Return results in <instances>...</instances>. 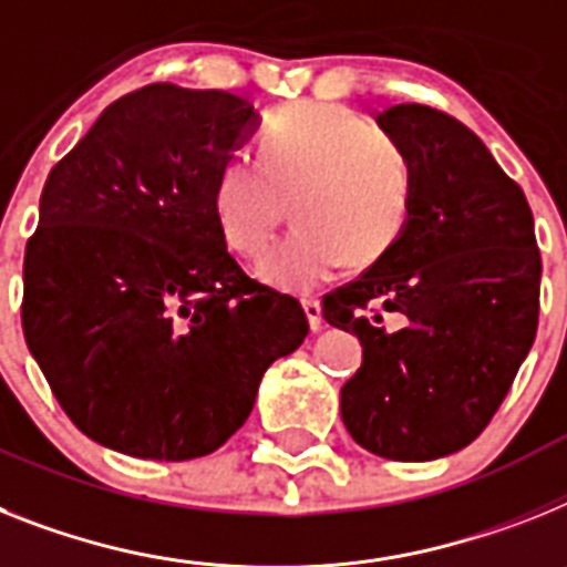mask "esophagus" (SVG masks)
<instances>
[{
  "instance_id": "obj_1",
  "label": "esophagus",
  "mask_w": 567,
  "mask_h": 567,
  "mask_svg": "<svg viewBox=\"0 0 567 567\" xmlns=\"http://www.w3.org/2000/svg\"><path fill=\"white\" fill-rule=\"evenodd\" d=\"M302 308H306V317H308V326L311 331H320L322 328V306L317 299H302Z\"/></svg>"
}]
</instances>
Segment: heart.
Segmentation results:
<instances>
[{
  "instance_id": "b5f03b06",
  "label": "heart",
  "mask_w": 567,
  "mask_h": 567,
  "mask_svg": "<svg viewBox=\"0 0 567 567\" xmlns=\"http://www.w3.org/2000/svg\"><path fill=\"white\" fill-rule=\"evenodd\" d=\"M415 173L406 152L346 106L299 103L274 114L259 158L218 166L213 216L233 250L261 256L293 198L299 227L259 265L268 285L311 293L349 256L374 261L398 241L412 213Z\"/></svg>"
}]
</instances>
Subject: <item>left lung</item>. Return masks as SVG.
Listing matches in <instances>:
<instances>
[{"instance_id": "1", "label": "left lung", "mask_w": 567, "mask_h": 567, "mask_svg": "<svg viewBox=\"0 0 567 567\" xmlns=\"http://www.w3.org/2000/svg\"><path fill=\"white\" fill-rule=\"evenodd\" d=\"M378 126L412 164V213L372 268L322 299V317L363 346L340 389L351 437L380 458L435 461L482 435L534 346V213L450 114L401 103ZM383 312H401L404 326L386 329Z\"/></svg>"}]
</instances>
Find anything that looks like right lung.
Segmentation results:
<instances>
[{"label": "right lung", "instance_id": "right-lung-1", "mask_svg": "<svg viewBox=\"0 0 567 567\" xmlns=\"http://www.w3.org/2000/svg\"><path fill=\"white\" fill-rule=\"evenodd\" d=\"M256 126L245 97L152 83L114 100L42 187L22 331L65 415L109 450L210 455L306 340L302 306L250 279L213 216L218 166Z\"/></svg>", "mask_w": 567, "mask_h": 567}]
</instances>
